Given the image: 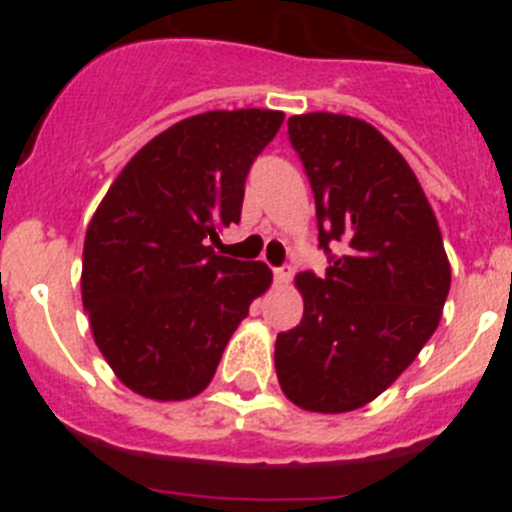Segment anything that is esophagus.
<instances>
[{
    "label": "esophagus",
    "mask_w": 512,
    "mask_h": 512,
    "mask_svg": "<svg viewBox=\"0 0 512 512\" xmlns=\"http://www.w3.org/2000/svg\"><path fill=\"white\" fill-rule=\"evenodd\" d=\"M292 279V266L282 264V266H274V282L277 284H287Z\"/></svg>",
    "instance_id": "esophagus-1"
}]
</instances>
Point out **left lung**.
Returning a JSON list of instances; mask_svg holds the SVG:
<instances>
[{"mask_svg": "<svg viewBox=\"0 0 512 512\" xmlns=\"http://www.w3.org/2000/svg\"><path fill=\"white\" fill-rule=\"evenodd\" d=\"M315 194L325 277L305 271V312L279 333L284 395L312 413H348L382 395L428 343L451 266L408 161L369 122L310 112L287 122Z\"/></svg>", "mask_w": 512, "mask_h": 512, "instance_id": "8db88e82", "label": "left lung"}]
</instances>
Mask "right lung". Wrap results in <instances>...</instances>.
I'll use <instances>...</instances> for the list:
<instances>
[{"label":"right lung","instance_id":"right-lung-1","mask_svg":"<svg viewBox=\"0 0 512 512\" xmlns=\"http://www.w3.org/2000/svg\"><path fill=\"white\" fill-rule=\"evenodd\" d=\"M282 120L217 110L176 122L130 158L94 212L81 300L99 351L138 395H200L271 284L269 266L217 256L210 241L241 220L248 171Z\"/></svg>","mask_w":512,"mask_h":512}]
</instances>
